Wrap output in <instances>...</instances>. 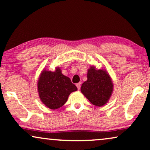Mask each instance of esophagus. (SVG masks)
<instances>
[{
    "mask_svg": "<svg viewBox=\"0 0 150 150\" xmlns=\"http://www.w3.org/2000/svg\"><path fill=\"white\" fill-rule=\"evenodd\" d=\"M76 87H77V88H78V89H81V83H77V84H76Z\"/></svg>",
    "mask_w": 150,
    "mask_h": 150,
    "instance_id": "34e87169",
    "label": "esophagus"
}]
</instances>
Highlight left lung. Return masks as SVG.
<instances>
[{
	"label": "left lung",
	"instance_id": "1",
	"mask_svg": "<svg viewBox=\"0 0 150 150\" xmlns=\"http://www.w3.org/2000/svg\"><path fill=\"white\" fill-rule=\"evenodd\" d=\"M112 83L104 69L96 70L91 67L88 70L87 81L81 86V92L96 106H102L108 102L112 92Z\"/></svg>",
	"mask_w": 150,
	"mask_h": 150
}]
</instances>
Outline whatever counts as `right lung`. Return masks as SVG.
Here are the masks:
<instances>
[{
  "label": "right lung",
  "mask_w": 150,
  "mask_h": 150,
  "mask_svg": "<svg viewBox=\"0 0 150 150\" xmlns=\"http://www.w3.org/2000/svg\"><path fill=\"white\" fill-rule=\"evenodd\" d=\"M38 87L43 103L54 110L61 107L67 102L69 94L77 90L69 78L63 75L59 68H57L54 72L43 71Z\"/></svg>",
  "instance_id": "1"
}]
</instances>
